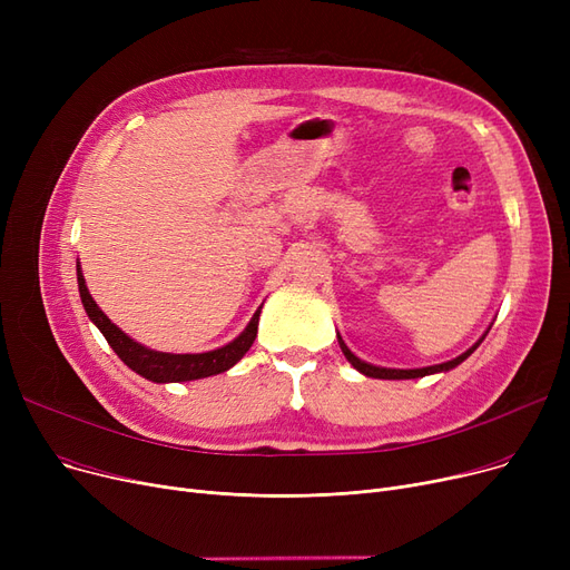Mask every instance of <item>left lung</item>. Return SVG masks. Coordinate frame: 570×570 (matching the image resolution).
<instances>
[{"label": "left lung", "instance_id": "1", "mask_svg": "<svg viewBox=\"0 0 570 570\" xmlns=\"http://www.w3.org/2000/svg\"><path fill=\"white\" fill-rule=\"evenodd\" d=\"M344 351V355L348 357V363L357 370V372H363L365 376H372V379H415V376H425V374H432V372H439V370H448V367H453L458 361H451V363H443V365H434V367H423V370H385V367H374V365H367V363H363L361 357H355L346 346L342 348Z\"/></svg>", "mask_w": 570, "mask_h": 570}]
</instances>
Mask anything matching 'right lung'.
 I'll list each match as a JSON object with an SVG mask.
<instances>
[{
    "mask_svg": "<svg viewBox=\"0 0 570 570\" xmlns=\"http://www.w3.org/2000/svg\"><path fill=\"white\" fill-rule=\"evenodd\" d=\"M80 282V301L87 312V316L95 321V325L104 333L106 342L112 346V351L122 357V363L131 367L136 374L155 381V383H179V381H194V379H205L213 374H222L230 370L239 357H243L249 346L256 340L258 333V318L254 314L252 323L247 325V331L239 335L235 342H230L224 348L209 351V353H185V355H170V353H157L149 351L134 340H129L117 325L110 323V318L97 307V303L89 295L85 279L78 275Z\"/></svg>",
    "mask_w": 570,
    "mask_h": 570,
    "instance_id": "right-lung-1",
    "label": "right lung"
}]
</instances>
